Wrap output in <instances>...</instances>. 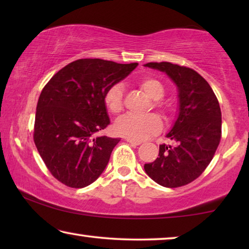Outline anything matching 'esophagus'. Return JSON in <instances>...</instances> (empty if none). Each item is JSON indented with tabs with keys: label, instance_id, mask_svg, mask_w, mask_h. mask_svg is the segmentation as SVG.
Wrapping results in <instances>:
<instances>
[{
	"label": "esophagus",
	"instance_id": "esophagus-1",
	"mask_svg": "<svg viewBox=\"0 0 249 249\" xmlns=\"http://www.w3.org/2000/svg\"><path fill=\"white\" fill-rule=\"evenodd\" d=\"M125 141L129 142V144L133 145V146H138V145L142 144V142H140V141H133V140H130V138H127V137L125 138Z\"/></svg>",
	"mask_w": 249,
	"mask_h": 249
}]
</instances>
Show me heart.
<instances>
[{
  "label": "heart",
  "mask_w": 249,
  "mask_h": 249,
  "mask_svg": "<svg viewBox=\"0 0 249 249\" xmlns=\"http://www.w3.org/2000/svg\"><path fill=\"white\" fill-rule=\"evenodd\" d=\"M141 89L155 100V107L159 109L163 115L166 114V107L160 102V100L165 94L163 86L157 79L144 78L140 81ZM104 103L108 111L113 114H119L123 111V88L119 84L109 88L104 96ZM115 129L122 136L130 138L133 141H142L151 135L157 134L161 129V121L155 114H148L145 116H133L125 115L116 122Z\"/></svg>",
  "instance_id": "obj_1"
}]
</instances>
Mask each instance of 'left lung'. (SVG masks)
Wrapping results in <instances>:
<instances>
[{"instance_id":"obj_1","label":"left lung","mask_w":249,"mask_h":249,"mask_svg":"<svg viewBox=\"0 0 249 249\" xmlns=\"http://www.w3.org/2000/svg\"><path fill=\"white\" fill-rule=\"evenodd\" d=\"M165 72L178 90V115L166 137L176 146L162 144L154 162L144 169L166 188L182 187L196 180L212 160L221 141L222 114L215 94L193 69L171 62L144 65Z\"/></svg>"}]
</instances>
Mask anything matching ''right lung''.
Returning <instances> with one entry per match:
<instances>
[{"label":"right lung","mask_w":249,"mask_h":249,"mask_svg":"<svg viewBox=\"0 0 249 249\" xmlns=\"http://www.w3.org/2000/svg\"><path fill=\"white\" fill-rule=\"evenodd\" d=\"M138 66L79 59L59 70L41 91L34 142L48 170L71 188H84L107 166L120 138L96 136L109 125L104 96Z\"/></svg>","instance_id":"right-lung-1"}]
</instances>
